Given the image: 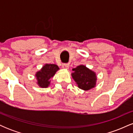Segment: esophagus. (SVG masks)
Segmentation results:
<instances>
[{
    "label": "esophagus",
    "instance_id": "esophagus-1",
    "mask_svg": "<svg viewBox=\"0 0 133 133\" xmlns=\"http://www.w3.org/2000/svg\"><path fill=\"white\" fill-rule=\"evenodd\" d=\"M62 68L65 69H68L69 68V64H63L62 65Z\"/></svg>",
    "mask_w": 133,
    "mask_h": 133
}]
</instances>
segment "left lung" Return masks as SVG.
Here are the masks:
<instances>
[{
    "instance_id": "obj_1",
    "label": "left lung",
    "mask_w": 133,
    "mask_h": 133,
    "mask_svg": "<svg viewBox=\"0 0 133 133\" xmlns=\"http://www.w3.org/2000/svg\"><path fill=\"white\" fill-rule=\"evenodd\" d=\"M72 71L74 72L71 74L72 77L79 88L84 91H88L96 86L97 77L95 72L84 65H78L72 69Z\"/></svg>"
}]
</instances>
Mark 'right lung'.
<instances>
[{"instance_id":"right-lung-1","label":"right lung","mask_w":133,"mask_h":133,"mask_svg":"<svg viewBox=\"0 0 133 133\" xmlns=\"http://www.w3.org/2000/svg\"><path fill=\"white\" fill-rule=\"evenodd\" d=\"M59 69V67L53 64H45L40 71L36 73L37 84L42 88H46L50 85L51 77L55 75L56 72Z\"/></svg>"}]
</instances>
